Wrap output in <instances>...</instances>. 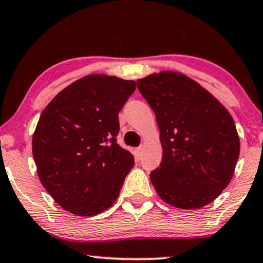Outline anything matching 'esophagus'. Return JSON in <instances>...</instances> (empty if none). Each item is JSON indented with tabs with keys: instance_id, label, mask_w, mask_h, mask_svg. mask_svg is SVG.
<instances>
[{
	"instance_id": "obj_1",
	"label": "esophagus",
	"mask_w": 263,
	"mask_h": 263,
	"mask_svg": "<svg viewBox=\"0 0 263 263\" xmlns=\"http://www.w3.org/2000/svg\"><path fill=\"white\" fill-rule=\"evenodd\" d=\"M142 153H143V147L141 145V147H138L137 149H136V156H137L138 159L142 157Z\"/></svg>"
}]
</instances>
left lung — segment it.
Instances as JSON below:
<instances>
[{
	"mask_svg": "<svg viewBox=\"0 0 263 263\" xmlns=\"http://www.w3.org/2000/svg\"><path fill=\"white\" fill-rule=\"evenodd\" d=\"M156 114L163 147L160 166L151 181L165 203L197 210L229 185L240 140L229 111L187 76L162 71L137 81Z\"/></svg>",
	"mask_w": 263,
	"mask_h": 263,
	"instance_id": "left-lung-1",
	"label": "left lung"
}]
</instances>
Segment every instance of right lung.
I'll return each mask as SVG.
<instances>
[{
	"instance_id": "obj_1",
	"label": "right lung",
	"mask_w": 263,
	"mask_h": 263,
	"mask_svg": "<svg viewBox=\"0 0 263 263\" xmlns=\"http://www.w3.org/2000/svg\"><path fill=\"white\" fill-rule=\"evenodd\" d=\"M135 81L88 74L62 89L41 112L33 135L40 182L74 216L106 211L119 197L134 156L116 142L119 111Z\"/></svg>"
}]
</instances>
